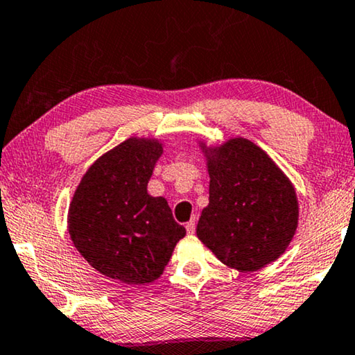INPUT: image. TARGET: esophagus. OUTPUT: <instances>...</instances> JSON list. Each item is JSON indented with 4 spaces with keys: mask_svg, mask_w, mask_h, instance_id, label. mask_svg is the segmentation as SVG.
I'll list each match as a JSON object with an SVG mask.
<instances>
[{
    "mask_svg": "<svg viewBox=\"0 0 355 355\" xmlns=\"http://www.w3.org/2000/svg\"><path fill=\"white\" fill-rule=\"evenodd\" d=\"M187 230H188V234H195V230H196V219H195V217H193L191 220L187 222Z\"/></svg>",
    "mask_w": 355,
    "mask_h": 355,
    "instance_id": "1",
    "label": "esophagus"
}]
</instances>
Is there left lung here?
Returning <instances> with one entry per match:
<instances>
[{
    "instance_id": "obj_1",
    "label": "left lung",
    "mask_w": 355,
    "mask_h": 355,
    "mask_svg": "<svg viewBox=\"0 0 355 355\" xmlns=\"http://www.w3.org/2000/svg\"><path fill=\"white\" fill-rule=\"evenodd\" d=\"M209 172V205L196 235L217 259L240 272L258 271L289 247L299 224L295 188L261 148L232 138L200 143Z\"/></svg>"
}]
</instances>
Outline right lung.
Listing matches in <instances>:
<instances>
[{"instance_id": "add662e5", "label": "right lung", "mask_w": 355, "mask_h": 355, "mask_svg": "<svg viewBox=\"0 0 355 355\" xmlns=\"http://www.w3.org/2000/svg\"><path fill=\"white\" fill-rule=\"evenodd\" d=\"M162 153L157 139L123 141L89 167L69 205L74 247L94 269L123 284L143 286L160 277L187 235L167 200L148 193Z\"/></svg>"}]
</instances>
